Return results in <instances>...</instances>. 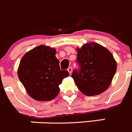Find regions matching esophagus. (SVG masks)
I'll return each instance as SVG.
<instances>
[{
    "label": "esophagus",
    "instance_id": "1",
    "mask_svg": "<svg viewBox=\"0 0 132 132\" xmlns=\"http://www.w3.org/2000/svg\"><path fill=\"white\" fill-rule=\"evenodd\" d=\"M67 71H68V72H69V74H71L72 73V69L71 67H69L68 68V69H67Z\"/></svg>",
    "mask_w": 132,
    "mask_h": 132
}]
</instances>
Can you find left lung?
<instances>
[{
  "label": "left lung",
  "mask_w": 132,
  "mask_h": 132,
  "mask_svg": "<svg viewBox=\"0 0 132 132\" xmlns=\"http://www.w3.org/2000/svg\"><path fill=\"white\" fill-rule=\"evenodd\" d=\"M78 70H74L72 78L77 88L88 95H99L111 85L117 71V62L110 51L95 42L77 48Z\"/></svg>",
  "instance_id": "obj_1"
}]
</instances>
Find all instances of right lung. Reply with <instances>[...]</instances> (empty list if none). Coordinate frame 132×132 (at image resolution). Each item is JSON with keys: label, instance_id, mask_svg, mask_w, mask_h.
<instances>
[{"label": "right lung", "instance_id": "right-lung-1", "mask_svg": "<svg viewBox=\"0 0 132 132\" xmlns=\"http://www.w3.org/2000/svg\"><path fill=\"white\" fill-rule=\"evenodd\" d=\"M56 50L40 45L27 52L18 69L19 80L29 95L37 101H51L60 92L59 85L69 73L61 70Z\"/></svg>", "mask_w": 132, "mask_h": 132}]
</instances>
